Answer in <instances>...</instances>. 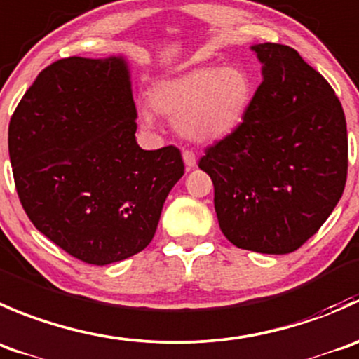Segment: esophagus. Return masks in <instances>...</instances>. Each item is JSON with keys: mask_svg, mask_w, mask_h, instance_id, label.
<instances>
[{"mask_svg": "<svg viewBox=\"0 0 359 359\" xmlns=\"http://www.w3.org/2000/svg\"><path fill=\"white\" fill-rule=\"evenodd\" d=\"M183 161H184V165H187L188 169H191L197 165V157H195V154L191 150H183Z\"/></svg>", "mask_w": 359, "mask_h": 359, "instance_id": "1", "label": "esophagus"}]
</instances>
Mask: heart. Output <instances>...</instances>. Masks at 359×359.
<instances>
[{"label":"heart","mask_w":359,"mask_h":359,"mask_svg":"<svg viewBox=\"0 0 359 359\" xmlns=\"http://www.w3.org/2000/svg\"><path fill=\"white\" fill-rule=\"evenodd\" d=\"M253 76L239 66H198L151 85L154 111L175 120L194 141H216L232 134L246 118L255 99ZM144 126L154 123L150 108H141Z\"/></svg>","instance_id":"heart-1"}]
</instances>
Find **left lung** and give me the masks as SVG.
<instances>
[{
	"label": "left lung",
	"instance_id": "left-lung-1",
	"mask_svg": "<svg viewBox=\"0 0 359 359\" xmlns=\"http://www.w3.org/2000/svg\"><path fill=\"white\" fill-rule=\"evenodd\" d=\"M264 80L244 122L205 148L219 229L233 246L299 250L326 222L347 180V127L332 85L292 47L255 45Z\"/></svg>",
	"mask_w": 359,
	"mask_h": 359
}]
</instances>
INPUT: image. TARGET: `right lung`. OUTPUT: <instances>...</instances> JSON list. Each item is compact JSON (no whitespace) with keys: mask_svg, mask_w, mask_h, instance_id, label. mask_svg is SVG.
<instances>
[{"mask_svg":"<svg viewBox=\"0 0 359 359\" xmlns=\"http://www.w3.org/2000/svg\"><path fill=\"white\" fill-rule=\"evenodd\" d=\"M136 116L126 60L67 57L38 74L10 118V162L24 211L85 264L143 251L184 172L175 144L140 148Z\"/></svg>","mask_w":359,"mask_h":359,"instance_id":"obj_1","label":"right lung"}]
</instances>
